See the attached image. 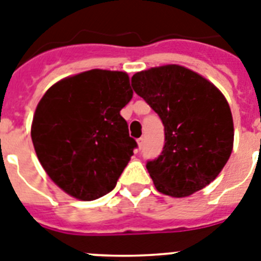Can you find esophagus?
<instances>
[{"label":"esophagus","mask_w":261,"mask_h":261,"mask_svg":"<svg viewBox=\"0 0 261 261\" xmlns=\"http://www.w3.org/2000/svg\"><path fill=\"white\" fill-rule=\"evenodd\" d=\"M144 142H145V140L144 138H138L137 140V145H138V149H142V146H144Z\"/></svg>","instance_id":"34e87169"}]
</instances>
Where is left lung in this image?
I'll return each instance as SVG.
<instances>
[{"label":"left lung","instance_id":"8db88e82","mask_svg":"<svg viewBox=\"0 0 261 261\" xmlns=\"http://www.w3.org/2000/svg\"><path fill=\"white\" fill-rule=\"evenodd\" d=\"M132 87L165 125L162 153L146 163L156 190L186 197L212 183L229 161L234 142L231 111L223 94L180 65L138 71Z\"/></svg>","mask_w":261,"mask_h":261}]
</instances>
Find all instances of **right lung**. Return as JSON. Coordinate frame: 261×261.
<instances>
[{
	"label": "right lung",
	"instance_id": "add662e5",
	"mask_svg": "<svg viewBox=\"0 0 261 261\" xmlns=\"http://www.w3.org/2000/svg\"><path fill=\"white\" fill-rule=\"evenodd\" d=\"M132 96L126 73L93 69L59 81L40 99L32 144L64 192L91 201L114 190L137 147L120 115Z\"/></svg>",
	"mask_w": 261,
	"mask_h": 261
}]
</instances>
